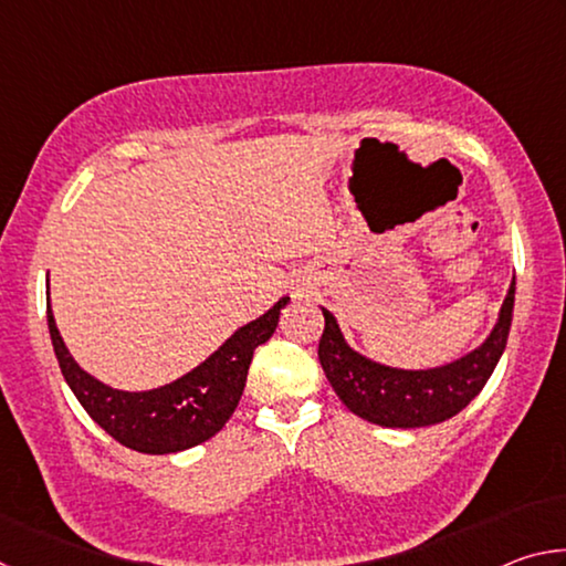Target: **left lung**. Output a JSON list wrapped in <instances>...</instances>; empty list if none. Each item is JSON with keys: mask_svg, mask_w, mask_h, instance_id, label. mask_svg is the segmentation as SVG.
Returning <instances> with one entry per match:
<instances>
[{"mask_svg": "<svg viewBox=\"0 0 566 566\" xmlns=\"http://www.w3.org/2000/svg\"><path fill=\"white\" fill-rule=\"evenodd\" d=\"M514 312V280L494 329L474 352L434 369H397L354 352L334 314L322 306L324 332L319 361L342 405L379 427L415 429L439 424L472 401L500 361Z\"/></svg>", "mask_w": 566, "mask_h": 566, "instance_id": "1", "label": "left lung"}]
</instances>
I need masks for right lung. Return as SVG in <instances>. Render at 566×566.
<instances>
[{"label":"right lung","mask_w":566,"mask_h":566,"mask_svg":"<svg viewBox=\"0 0 566 566\" xmlns=\"http://www.w3.org/2000/svg\"><path fill=\"white\" fill-rule=\"evenodd\" d=\"M286 302L290 296H282L260 319L239 327L212 357L185 377L149 391H122L102 385L66 349L52 306H46V324L66 385L104 432L134 452L171 454L212 439L234 415L254 349L272 337Z\"/></svg>","instance_id":"right-lung-1"}]
</instances>
